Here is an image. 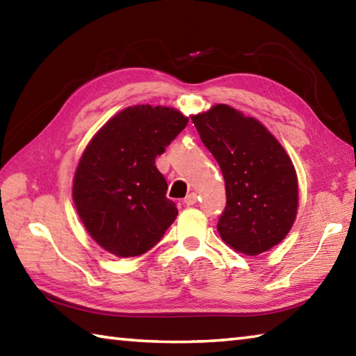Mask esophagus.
I'll return each mask as SVG.
<instances>
[{
	"instance_id": "obj_1",
	"label": "esophagus",
	"mask_w": 356,
	"mask_h": 356,
	"mask_svg": "<svg viewBox=\"0 0 356 356\" xmlns=\"http://www.w3.org/2000/svg\"><path fill=\"white\" fill-rule=\"evenodd\" d=\"M196 201H197V196L195 195V193H190V195L184 200V204H185V206L190 207V206H195Z\"/></svg>"
}]
</instances>
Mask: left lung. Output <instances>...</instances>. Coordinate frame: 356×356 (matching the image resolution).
Masks as SVG:
<instances>
[{
	"mask_svg": "<svg viewBox=\"0 0 356 356\" xmlns=\"http://www.w3.org/2000/svg\"><path fill=\"white\" fill-rule=\"evenodd\" d=\"M191 120L225 177L227 201L216 225L221 238L246 256L273 248L297 216L298 179L291 156L257 119L229 105H215Z\"/></svg>",
	"mask_w": 356,
	"mask_h": 356,
	"instance_id": "8db88e82",
	"label": "left lung"
}]
</instances>
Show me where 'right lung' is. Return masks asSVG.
Returning a JSON list of instances; mask_svg holds the SVG:
<instances>
[{
	"instance_id": "1",
	"label": "right lung",
	"mask_w": 356,
	"mask_h": 356,
	"mask_svg": "<svg viewBox=\"0 0 356 356\" xmlns=\"http://www.w3.org/2000/svg\"><path fill=\"white\" fill-rule=\"evenodd\" d=\"M188 118L176 108L135 105L113 116L84 149L72 197L80 220L111 254L135 257L160 242L177 216L156 155Z\"/></svg>"
}]
</instances>
